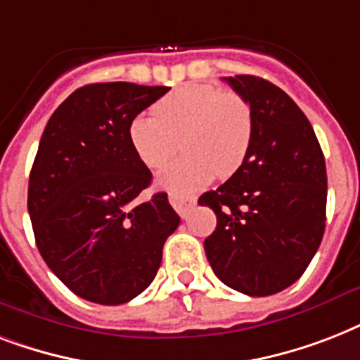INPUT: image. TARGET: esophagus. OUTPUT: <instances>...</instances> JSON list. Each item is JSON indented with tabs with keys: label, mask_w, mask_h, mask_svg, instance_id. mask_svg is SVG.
Instances as JSON below:
<instances>
[{
	"label": "esophagus",
	"mask_w": 360,
	"mask_h": 360,
	"mask_svg": "<svg viewBox=\"0 0 360 360\" xmlns=\"http://www.w3.org/2000/svg\"><path fill=\"white\" fill-rule=\"evenodd\" d=\"M169 203H172V207L179 213V217L185 219L186 214H188V211L196 205V198L181 196V194H169Z\"/></svg>",
	"instance_id": "obj_1"
}]
</instances>
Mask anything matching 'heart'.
Wrapping results in <instances>:
<instances>
[{
    "instance_id": "heart-1",
    "label": "heart",
    "mask_w": 360,
    "mask_h": 360,
    "mask_svg": "<svg viewBox=\"0 0 360 360\" xmlns=\"http://www.w3.org/2000/svg\"><path fill=\"white\" fill-rule=\"evenodd\" d=\"M130 121L129 138L147 168H160L181 146L185 151L160 172L157 185L172 194H191L214 175L226 179L245 164L254 120L245 98L209 84H186Z\"/></svg>"
}]
</instances>
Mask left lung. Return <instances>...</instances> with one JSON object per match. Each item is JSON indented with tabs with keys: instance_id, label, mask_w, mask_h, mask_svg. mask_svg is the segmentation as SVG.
<instances>
[{
	"instance_id": "left-lung-1",
	"label": "left lung",
	"mask_w": 360,
	"mask_h": 360,
	"mask_svg": "<svg viewBox=\"0 0 360 360\" xmlns=\"http://www.w3.org/2000/svg\"><path fill=\"white\" fill-rule=\"evenodd\" d=\"M250 104L245 164L198 203L217 214L205 254L231 290L265 297L301 278L325 231L327 172L312 124L288 93L250 75L224 78Z\"/></svg>"
}]
</instances>
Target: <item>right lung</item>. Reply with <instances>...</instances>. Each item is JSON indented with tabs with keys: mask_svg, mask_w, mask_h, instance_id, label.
I'll return each mask as SVG.
<instances>
[{
	"mask_svg": "<svg viewBox=\"0 0 360 360\" xmlns=\"http://www.w3.org/2000/svg\"><path fill=\"white\" fill-rule=\"evenodd\" d=\"M168 91L89 84L59 104L42 132L27 188L37 248L86 301L123 304L140 295L181 222L166 192L141 200L153 175L129 138L130 121Z\"/></svg>",
	"mask_w": 360,
	"mask_h": 360,
	"instance_id": "obj_1",
	"label": "right lung"
}]
</instances>
